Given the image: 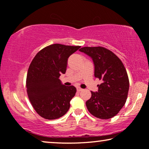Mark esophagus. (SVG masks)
Wrapping results in <instances>:
<instances>
[{"mask_svg": "<svg viewBox=\"0 0 149 149\" xmlns=\"http://www.w3.org/2000/svg\"><path fill=\"white\" fill-rule=\"evenodd\" d=\"M82 90H83V89H81V88H80V87H77V91L78 92L81 91Z\"/></svg>", "mask_w": 149, "mask_h": 149, "instance_id": "1", "label": "esophagus"}]
</instances>
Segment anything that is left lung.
<instances>
[{"label": "left lung", "instance_id": "1", "mask_svg": "<svg viewBox=\"0 0 149 149\" xmlns=\"http://www.w3.org/2000/svg\"><path fill=\"white\" fill-rule=\"evenodd\" d=\"M79 51L91 58L95 77L102 81L97 92H91L86 107L93 116L100 119L115 116L126 102L129 78L122 62L114 53L102 47H85Z\"/></svg>", "mask_w": 149, "mask_h": 149}]
</instances>
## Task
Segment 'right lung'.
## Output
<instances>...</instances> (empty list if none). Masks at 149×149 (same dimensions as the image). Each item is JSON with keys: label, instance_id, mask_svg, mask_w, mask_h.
I'll return each mask as SVG.
<instances>
[{"label": "right lung", "instance_id": "1", "mask_svg": "<svg viewBox=\"0 0 149 149\" xmlns=\"http://www.w3.org/2000/svg\"><path fill=\"white\" fill-rule=\"evenodd\" d=\"M80 47L50 45L40 50L30 64L26 79L27 95L35 110L45 119H58L69 110L76 88L65 86L59 77L66 71L69 56Z\"/></svg>", "mask_w": 149, "mask_h": 149}]
</instances>
